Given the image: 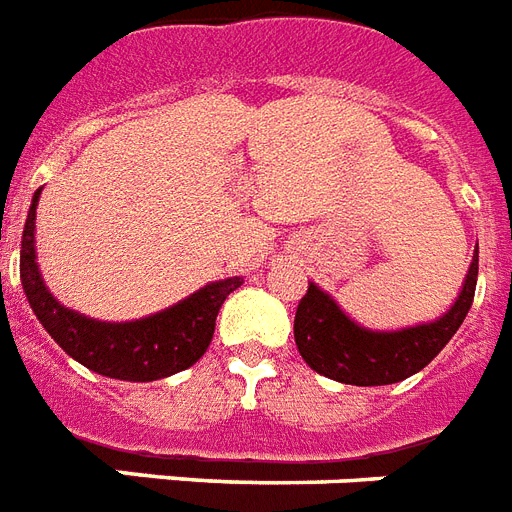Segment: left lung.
Segmentation results:
<instances>
[{"instance_id": "1", "label": "left lung", "mask_w": 512, "mask_h": 512, "mask_svg": "<svg viewBox=\"0 0 512 512\" xmlns=\"http://www.w3.org/2000/svg\"><path fill=\"white\" fill-rule=\"evenodd\" d=\"M478 280V245L463 290L444 317L428 325L378 333L357 325L314 282L298 301L293 335L314 372L349 386H388L423 370L463 325Z\"/></svg>"}]
</instances>
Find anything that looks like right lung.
<instances>
[{"instance_id":"1","label":"right lung","mask_w":512,"mask_h":512,"mask_svg":"<svg viewBox=\"0 0 512 512\" xmlns=\"http://www.w3.org/2000/svg\"><path fill=\"white\" fill-rule=\"evenodd\" d=\"M42 190L34 192L28 208L23 240H20V282L26 298L34 309L36 320L42 322L60 349L81 362L89 370L105 378L147 380L169 378L174 372L187 370L206 354L214 338L216 314L224 298L243 285V277L211 282L185 301L169 306L158 314L134 322H100L84 314L71 312L57 301L44 285L36 264L34 224L36 203Z\"/></svg>"}]
</instances>
